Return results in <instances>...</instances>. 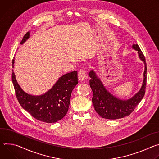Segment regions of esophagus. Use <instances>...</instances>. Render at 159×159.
Wrapping results in <instances>:
<instances>
[{
	"label": "esophagus",
	"mask_w": 159,
	"mask_h": 159,
	"mask_svg": "<svg viewBox=\"0 0 159 159\" xmlns=\"http://www.w3.org/2000/svg\"><path fill=\"white\" fill-rule=\"evenodd\" d=\"M78 78L80 80H84L87 78L86 70L84 69H81L78 71Z\"/></svg>",
	"instance_id": "esophagus-1"
}]
</instances>
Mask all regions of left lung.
Instances as JSON below:
<instances>
[{
    "mask_svg": "<svg viewBox=\"0 0 159 159\" xmlns=\"http://www.w3.org/2000/svg\"><path fill=\"white\" fill-rule=\"evenodd\" d=\"M133 48L138 51L139 57L145 64L144 80L140 90L132 98L126 100H120L110 93L103 86L101 81L93 70L89 73L91 78L90 86L93 92L92 102L95 111L105 119H117L129 116L139 104L145 93L147 84V64L145 57L138 44L133 45Z\"/></svg>",
    "mask_w": 159,
    "mask_h": 159,
    "instance_id": "1",
    "label": "left lung"
}]
</instances>
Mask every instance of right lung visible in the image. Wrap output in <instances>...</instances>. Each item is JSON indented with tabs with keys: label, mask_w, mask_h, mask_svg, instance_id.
Here are the masks:
<instances>
[{
	"label": "right lung",
	"mask_w": 159,
	"mask_h": 159,
	"mask_svg": "<svg viewBox=\"0 0 159 159\" xmlns=\"http://www.w3.org/2000/svg\"><path fill=\"white\" fill-rule=\"evenodd\" d=\"M29 37L30 32H27L21 44ZM14 63L13 59L12 65ZM12 81L16 96L21 107L34 118L47 123L56 122L66 115L72 91L78 83V72H70L62 76L54 86L45 94L33 96L25 93L21 89L16 81L13 70Z\"/></svg>",
	"instance_id": "add662e5"
}]
</instances>
